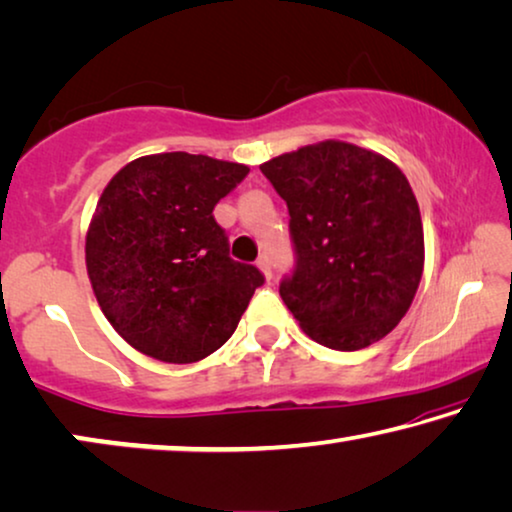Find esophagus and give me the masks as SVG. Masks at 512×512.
I'll use <instances>...</instances> for the list:
<instances>
[{
	"instance_id": "34e87169",
	"label": "esophagus",
	"mask_w": 512,
	"mask_h": 512,
	"mask_svg": "<svg viewBox=\"0 0 512 512\" xmlns=\"http://www.w3.org/2000/svg\"><path fill=\"white\" fill-rule=\"evenodd\" d=\"M256 265L258 268H261V272L265 274V277H272V261H270V256L268 254H261L258 256V261H256Z\"/></svg>"
}]
</instances>
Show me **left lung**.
<instances>
[{
    "mask_svg": "<svg viewBox=\"0 0 512 512\" xmlns=\"http://www.w3.org/2000/svg\"><path fill=\"white\" fill-rule=\"evenodd\" d=\"M284 198L295 268L279 295L314 342L360 351L409 311L425 263L418 201L402 170L325 140L261 166Z\"/></svg>",
    "mask_w": 512,
    "mask_h": 512,
    "instance_id": "left-lung-1",
    "label": "left lung"
}]
</instances>
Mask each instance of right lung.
Listing matches in <instances>:
<instances>
[{
	"mask_svg": "<svg viewBox=\"0 0 512 512\" xmlns=\"http://www.w3.org/2000/svg\"><path fill=\"white\" fill-rule=\"evenodd\" d=\"M249 168L166 152L124 166L103 189L85 242L87 274L110 325L161 362L203 360L228 342L256 265L233 261L214 205Z\"/></svg>",
	"mask_w": 512,
	"mask_h": 512,
	"instance_id": "right-lung-1",
	"label": "right lung"
}]
</instances>
